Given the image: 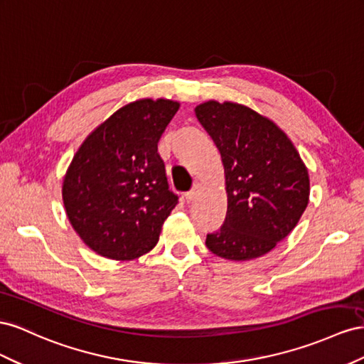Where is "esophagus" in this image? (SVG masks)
<instances>
[{"label":"esophagus","mask_w":364,"mask_h":364,"mask_svg":"<svg viewBox=\"0 0 364 364\" xmlns=\"http://www.w3.org/2000/svg\"><path fill=\"white\" fill-rule=\"evenodd\" d=\"M195 198H196V191H191V192H188V193L184 195V201L188 203V204L193 203V201H195Z\"/></svg>","instance_id":"1"}]
</instances>
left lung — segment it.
I'll return each mask as SVG.
<instances>
[{
    "label": "left lung",
    "mask_w": 364,
    "mask_h": 364,
    "mask_svg": "<svg viewBox=\"0 0 364 364\" xmlns=\"http://www.w3.org/2000/svg\"><path fill=\"white\" fill-rule=\"evenodd\" d=\"M195 116L221 154L227 192L225 221L205 245L228 261L261 257L293 232L306 209V166L273 120L241 103L209 100Z\"/></svg>",
    "instance_id": "obj_1"
}]
</instances>
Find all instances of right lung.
<instances>
[{
  "label": "right lung",
  "mask_w": 364,
  "mask_h": 364,
  "mask_svg": "<svg viewBox=\"0 0 364 364\" xmlns=\"http://www.w3.org/2000/svg\"><path fill=\"white\" fill-rule=\"evenodd\" d=\"M180 103L139 99L92 131L62 183L68 221L97 255L132 261L157 245L178 203L169 191L157 144Z\"/></svg>",
  "instance_id": "right-lung-1"
}]
</instances>
